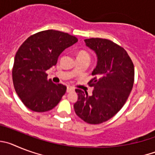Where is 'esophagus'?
<instances>
[{"mask_svg": "<svg viewBox=\"0 0 155 155\" xmlns=\"http://www.w3.org/2000/svg\"><path fill=\"white\" fill-rule=\"evenodd\" d=\"M74 87H67V92H71V91H74Z\"/></svg>", "mask_w": 155, "mask_h": 155, "instance_id": "34e87169", "label": "esophagus"}]
</instances>
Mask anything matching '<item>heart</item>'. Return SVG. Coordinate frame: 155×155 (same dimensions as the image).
I'll return each mask as SVG.
<instances>
[{
	"label": "heart",
	"mask_w": 155,
	"mask_h": 155,
	"mask_svg": "<svg viewBox=\"0 0 155 155\" xmlns=\"http://www.w3.org/2000/svg\"><path fill=\"white\" fill-rule=\"evenodd\" d=\"M77 58H87V59H89L90 58L89 53H87V52L84 51V50H81V51H79L78 53ZM73 71H74V70Z\"/></svg>",
	"instance_id": "b5f03b06"
}]
</instances>
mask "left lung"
Wrapping results in <instances>:
<instances>
[{
  "mask_svg": "<svg viewBox=\"0 0 155 155\" xmlns=\"http://www.w3.org/2000/svg\"><path fill=\"white\" fill-rule=\"evenodd\" d=\"M86 46L95 53L96 67L89 81L93 87L88 95L76 89L74 104L77 116L87 124H99L114 116L127 102L134 81V68L124 48L113 41L100 38L84 39Z\"/></svg>",
  "mask_w": 155,
  "mask_h": 155,
  "instance_id": "obj_1",
  "label": "left lung"
}]
</instances>
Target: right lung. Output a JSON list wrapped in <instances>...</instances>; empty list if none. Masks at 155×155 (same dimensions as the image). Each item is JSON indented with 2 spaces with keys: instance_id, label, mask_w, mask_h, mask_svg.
I'll use <instances>...</instances> for the list:
<instances>
[{
  "instance_id": "right-lung-1",
  "label": "right lung",
  "mask_w": 155,
  "mask_h": 155,
  "mask_svg": "<svg viewBox=\"0 0 155 155\" xmlns=\"http://www.w3.org/2000/svg\"><path fill=\"white\" fill-rule=\"evenodd\" d=\"M78 42L75 36L56 30L39 31L28 37L16 53L12 79L16 93L29 109L51 110L60 102L67 87L54 84L46 71L57 63L64 50Z\"/></svg>"
}]
</instances>
